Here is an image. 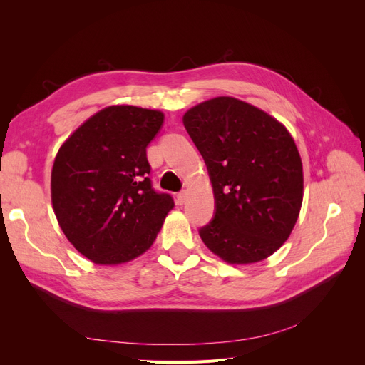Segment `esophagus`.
<instances>
[{
	"instance_id": "34e87169",
	"label": "esophagus",
	"mask_w": 365,
	"mask_h": 365,
	"mask_svg": "<svg viewBox=\"0 0 365 365\" xmlns=\"http://www.w3.org/2000/svg\"><path fill=\"white\" fill-rule=\"evenodd\" d=\"M185 200H187V192H185V190H184V192H180L178 195H176V202H178L180 205L184 204Z\"/></svg>"
}]
</instances>
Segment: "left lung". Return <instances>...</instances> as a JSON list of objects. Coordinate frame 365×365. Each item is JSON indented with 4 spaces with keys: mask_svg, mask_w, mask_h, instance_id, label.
<instances>
[{
    "mask_svg": "<svg viewBox=\"0 0 365 365\" xmlns=\"http://www.w3.org/2000/svg\"><path fill=\"white\" fill-rule=\"evenodd\" d=\"M184 126L207 164L216 213L200 230L230 264L269 257L291 236L303 202V164L277 118L235 97L190 108Z\"/></svg>",
    "mask_w": 365,
    "mask_h": 365,
    "instance_id": "1",
    "label": "left lung"
}]
</instances>
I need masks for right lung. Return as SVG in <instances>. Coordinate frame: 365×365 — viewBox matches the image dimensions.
Wrapping results in <instances>:
<instances>
[{
  "instance_id": "right-lung-1",
  "label": "right lung",
  "mask_w": 365,
  "mask_h": 365,
  "mask_svg": "<svg viewBox=\"0 0 365 365\" xmlns=\"http://www.w3.org/2000/svg\"><path fill=\"white\" fill-rule=\"evenodd\" d=\"M164 114L106 106L62 143L51 169V204L70 244L96 264H121L155 242L172 196L149 180L146 148Z\"/></svg>"
}]
</instances>
